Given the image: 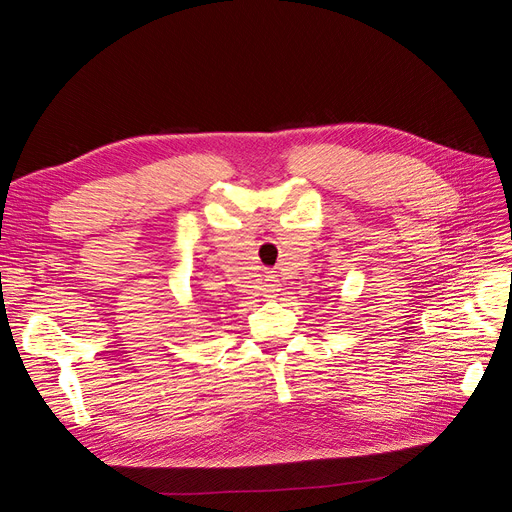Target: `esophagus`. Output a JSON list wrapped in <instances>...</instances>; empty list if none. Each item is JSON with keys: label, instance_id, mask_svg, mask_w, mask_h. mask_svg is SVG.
<instances>
[{"label": "esophagus", "instance_id": "obj_1", "mask_svg": "<svg viewBox=\"0 0 512 512\" xmlns=\"http://www.w3.org/2000/svg\"><path fill=\"white\" fill-rule=\"evenodd\" d=\"M275 288H277V286L273 284V280H271L269 284H265V292H267V294H265V297H273V292H277Z\"/></svg>", "mask_w": 512, "mask_h": 512}]
</instances>
